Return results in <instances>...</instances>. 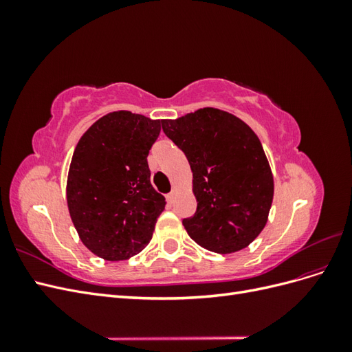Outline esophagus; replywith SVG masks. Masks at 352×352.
<instances>
[{
  "mask_svg": "<svg viewBox=\"0 0 352 352\" xmlns=\"http://www.w3.org/2000/svg\"><path fill=\"white\" fill-rule=\"evenodd\" d=\"M176 194H177V192H176V189H173L172 192L167 194V197H166V198H167V201L170 202V204H172V202L175 201V198H176Z\"/></svg>",
  "mask_w": 352,
  "mask_h": 352,
  "instance_id": "esophagus-1",
  "label": "esophagus"
}]
</instances>
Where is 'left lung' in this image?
<instances>
[{
  "mask_svg": "<svg viewBox=\"0 0 352 352\" xmlns=\"http://www.w3.org/2000/svg\"><path fill=\"white\" fill-rule=\"evenodd\" d=\"M162 126L192 170L197 211L184 219L188 235L217 254L247 248L267 223L274 194L258 136L239 117L212 107Z\"/></svg>",
  "mask_w": 352,
  "mask_h": 352,
  "instance_id": "obj_1",
  "label": "left lung"
}]
</instances>
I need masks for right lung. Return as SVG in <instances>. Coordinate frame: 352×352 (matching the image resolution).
<instances>
[{"label": "right lung", "instance_id": "obj_1", "mask_svg": "<svg viewBox=\"0 0 352 352\" xmlns=\"http://www.w3.org/2000/svg\"><path fill=\"white\" fill-rule=\"evenodd\" d=\"M162 120L126 110L102 116L82 135L67 176V207L91 252L122 261L153 238L166 199L151 185L146 157Z\"/></svg>", "mask_w": 352, "mask_h": 352}]
</instances>
